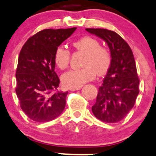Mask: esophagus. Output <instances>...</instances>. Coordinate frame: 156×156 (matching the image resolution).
<instances>
[{
    "mask_svg": "<svg viewBox=\"0 0 156 156\" xmlns=\"http://www.w3.org/2000/svg\"><path fill=\"white\" fill-rule=\"evenodd\" d=\"M81 86H80V87H76V88H70V90H71V91H77V90H79V89H81Z\"/></svg>",
    "mask_w": 156,
    "mask_h": 156,
    "instance_id": "obj_1",
    "label": "esophagus"
}]
</instances>
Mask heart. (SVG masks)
<instances>
[{"mask_svg":"<svg viewBox=\"0 0 156 156\" xmlns=\"http://www.w3.org/2000/svg\"><path fill=\"white\" fill-rule=\"evenodd\" d=\"M73 47L78 51L85 53L82 65L79 69H71L62 76V81L66 86L76 88L93 80L96 76L105 73L111 65L112 56L108 48L101 46L99 41L89 36H85L73 42ZM71 52L65 46L60 45L55 52V62L61 69L68 66Z\"/></svg>","mask_w":156,"mask_h":156,"instance_id":"heart-1","label":"heart"}]
</instances>
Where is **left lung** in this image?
Returning a JSON list of instances; mask_svg holds the SVG:
<instances>
[{"label": "left lung", "instance_id": "obj_1", "mask_svg": "<svg viewBox=\"0 0 156 156\" xmlns=\"http://www.w3.org/2000/svg\"><path fill=\"white\" fill-rule=\"evenodd\" d=\"M85 30L103 39L108 45L112 56L111 65L91 110L101 122H119L133 108L139 93V78L133 53L127 42L113 30Z\"/></svg>", "mask_w": 156, "mask_h": 156}]
</instances>
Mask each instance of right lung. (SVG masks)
Returning a JSON list of instances; mask_svg holds the SVG:
<instances>
[{
  "instance_id": "obj_1",
  "label": "right lung",
  "mask_w": 156,
  "mask_h": 156,
  "mask_svg": "<svg viewBox=\"0 0 156 156\" xmlns=\"http://www.w3.org/2000/svg\"><path fill=\"white\" fill-rule=\"evenodd\" d=\"M76 27L44 29L23 45L16 70V94L26 115L34 122L54 120L64 111L68 91H58L55 52Z\"/></svg>"
}]
</instances>
